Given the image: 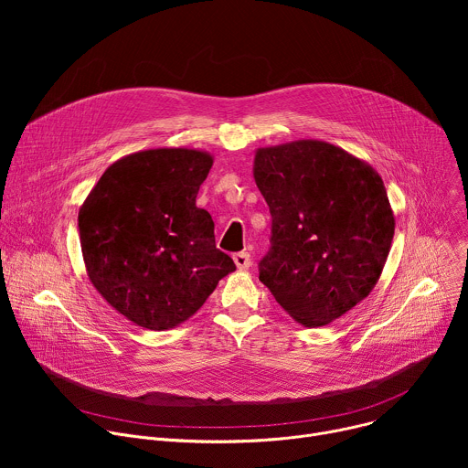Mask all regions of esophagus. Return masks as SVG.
I'll return each mask as SVG.
<instances>
[{"label":"esophagus","mask_w":468,"mask_h":468,"mask_svg":"<svg viewBox=\"0 0 468 468\" xmlns=\"http://www.w3.org/2000/svg\"><path fill=\"white\" fill-rule=\"evenodd\" d=\"M233 261H235L239 271H248L250 266H251V257H250L248 251H239V253H235V255H233Z\"/></svg>","instance_id":"1"}]
</instances>
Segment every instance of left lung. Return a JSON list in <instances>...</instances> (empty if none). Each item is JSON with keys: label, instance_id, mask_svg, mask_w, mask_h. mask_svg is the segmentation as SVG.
<instances>
[{"label": "left lung", "instance_id": "8db88e82", "mask_svg": "<svg viewBox=\"0 0 468 468\" xmlns=\"http://www.w3.org/2000/svg\"><path fill=\"white\" fill-rule=\"evenodd\" d=\"M253 179L272 215L259 280L298 324L320 327L376 287L394 235L379 174L324 141L257 148Z\"/></svg>", "mask_w": 468, "mask_h": 468}]
</instances>
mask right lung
Segmentation results:
<instances>
[{
    "label": "right lung",
    "mask_w": 468,
    "mask_h": 468,
    "mask_svg": "<svg viewBox=\"0 0 468 468\" xmlns=\"http://www.w3.org/2000/svg\"><path fill=\"white\" fill-rule=\"evenodd\" d=\"M213 155L155 148L112 163L80 207L90 283L133 324L165 331L188 320L235 271L215 244V222L196 207Z\"/></svg>",
    "instance_id": "1"
}]
</instances>
